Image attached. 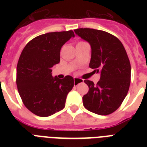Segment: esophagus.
<instances>
[{
  "label": "esophagus",
  "mask_w": 147,
  "mask_h": 147,
  "mask_svg": "<svg viewBox=\"0 0 147 147\" xmlns=\"http://www.w3.org/2000/svg\"><path fill=\"white\" fill-rule=\"evenodd\" d=\"M74 85H78L80 83L83 82V80L82 79H80V78H77V77H74Z\"/></svg>",
  "instance_id": "esophagus-1"
}]
</instances>
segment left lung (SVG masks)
<instances>
[{"instance_id":"8db88e82","label":"left lung","mask_w":147,"mask_h":147,"mask_svg":"<svg viewBox=\"0 0 147 147\" xmlns=\"http://www.w3.org/2000/svg\"><path fill=\"white\" fill-rule=\"evenodd\" d=\"M75 34L91 48L89 67L100 74L96 85L85 80L89 88L82 97L88 110L100 115L112 113L124 101L130 85L131 66L124 45L113 35L93 28H77Z\"/></svg>"}]
</instances>
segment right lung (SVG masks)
<instances>
[{
  "label": "right lung",
  "mask_w": 147,
  "mask_h": 147,
  "mask_svg": "<svg viewBox=\"0 0 147 147\" xmlns=\"http://www.w3.org/2000/svg\"><path fill=\"white\" fill-rule=\"evenodd\" d=\"M75 35L73 31L37 36L25 46L17 65V87L26 108L48 117L65 107L74 82L71 76H52V67L60 61L62 45Z\"/></svg>",
  "instance_id": "1"
}]
</instances>
